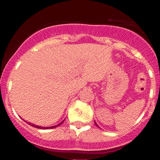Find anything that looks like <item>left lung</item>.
I'll return each mask as SVG.
<instances>
[{
  "mask_svg": "<svg viewBox=\"0 0 160 160\" xmlns=\"http://www.w3.org/2000/svg\"><path fill=\"white\" fill-rule=\"evenodd\" d=\"M95 125H96V126H98V125H97V123H96V122H95Z\"/></svg>",
  "mask_w": 160,
  "mask_h": 160,
  "instance_id": "left-lung-1",
  "label": "left lung"
}]
</instances>
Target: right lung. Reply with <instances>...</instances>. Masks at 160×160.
<instances>
[{
  "instance_id": "obj_1",
  "label": "right lung",
  "mask_w": 160,
  "mask_h": 160,
  "mask_svg": "<svg viewBox=\"0 0 160 160\" xmlns=\"http://www.w3.org/2000/svg\"><path fill=\"white\" fill-rule=\"evenodd\" d=\"M64 121L65 120H63L62 121V122H60L59 124L58 125H56V126H51V127H42V126H36V125H34V124H32V123H31V122H27V121H25V122H26L27 123H28L29 125H30V126H33V127H35V128H40V129H48V128H56V126H59V125H61L62 122H64Z\"/></svg>"
}]
</instances>
